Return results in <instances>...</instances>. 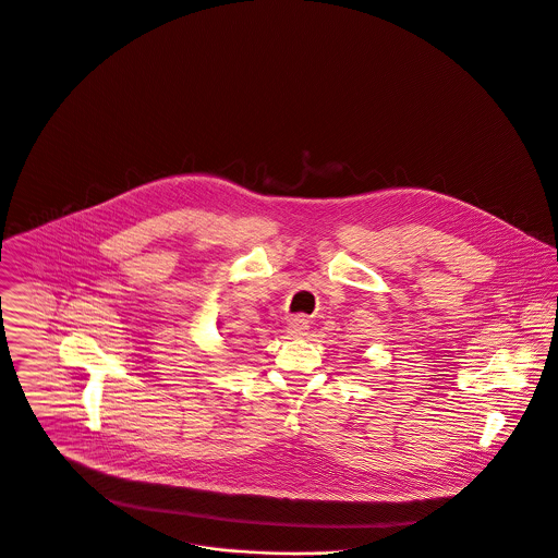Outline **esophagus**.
<instances>
[{
    "mask_svg": "<svg viewBox=\"0 0 558 558\" xmlns=\"http://www.w3.org/2000/svg\"><path fill=\"white\" fill-rule=\"evenodd\" d=\"M305 331H307V323L303 318H295L291 325V333L300 338V336H305Z\"/></svg>",
    "mask_w": 558,
    "mask_h": 558,
    "instance_id": "obj_1",
    "label": "esophagus"
}]
</instances>
